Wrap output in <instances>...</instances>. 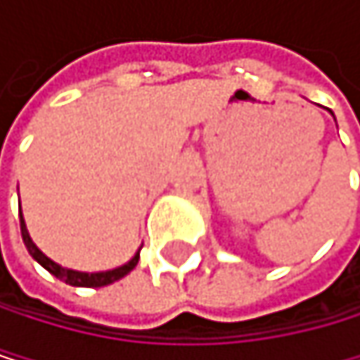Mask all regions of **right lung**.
Masks as SVG:
<instances>
[{
  "label": "right lung",
  "mask_w": 360,
  "mask_h": 360,
  "mask_svg": "<svg viewBox=\"0 0 360 360\" xmlns=\"http://www.w3.org/2000/svg\"><path fill=\"white\" fill-rule=\"evenodd\" d=\"M21 235H23V242H25V248L27 252L38 261L40 266H43L47 272H51L56 278L73 285V287H105V285H112L114 281H120L122 276H127L136 266H138V259H140V250L127 261V264H122L114 270H105V272H79V270H71V268H62L60 264H56L53 259H49L43 250H40L27 233V226H25V220H23V214H21Z\"/></svg>",
  "instance_id": "right-lung-1"
}]
</instances>
